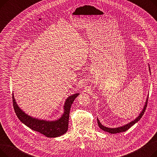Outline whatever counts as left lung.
<instances>
[{
  "label": "left lung",
  "mask_w": 157,
  "mask_h": 157,
  "mask_svg": "<svg viewBox=\"0 0 157 157\" xmlns=\"http://www.w3.org/2000/svg\"><path fill=\"white\" fill-rule=\"evenodd\" d=\"M149 70H150V72H150V66H149ZM147 100H148V97L147 98H146V102H145V104L144 105V108L142 110V111L140 113L139 116L133 121H132L131 122L127 123V124L123 125L122 127H117V128H109V127H106L104 125H102L100 121L98 120L97 118V123H98V127H100L101 129H102V130L104 131H105L107 132H109V133H111V134H117V133H120V132H125L126 130H127L128 128H130L132 126L134 125L136 123H137L138 121L140 120V119L141 118V117L143 116V114L145 112V110H146V106H147Z\"/></svg>",
  "instance_id": "1"
}]
</instances>
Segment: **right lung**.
<instances>
[{"label": "right lung", "mask_w": 157, "mask_h": 157, "mask_svg": "<svg viewBox=\"0 0 157 157\" xmlns=\"http://www.w3.org/2000/svg\"><path fill=\"white\" fill-rule=\"evenodd\" d=\"M79 94V93L75 94L67 97L63 105V114L59 119L55 121L37 119L27 114L20 108L13 94V107L16 116L23 124L48 137H56L61 136L67 131L71 107Z\"/></svg>", "instance_id": "obj_1"}]
</instances>
